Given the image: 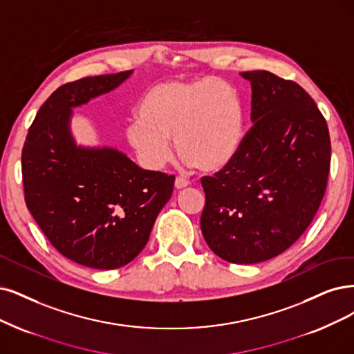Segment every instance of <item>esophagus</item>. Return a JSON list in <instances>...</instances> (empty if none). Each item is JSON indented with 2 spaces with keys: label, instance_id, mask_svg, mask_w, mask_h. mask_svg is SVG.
Returning <instances> with one entry per match:
<instances>
[{
  "label": "esophagus",
  "instance_id": "obj_1",
  "mask_svg": "<svg viewBox=\"0 0 354 354\" xmlns=\"http://www.w3.org/2000/svg\"><path fill=\"white\" fill-rule=\"evenodd\" d=\"M189 187V180H187L185 178H176L175 179V188L176 189H184Z\"/></svg>",
  "mask_w": 354,
  "mask_h": 354
}]
</instances>
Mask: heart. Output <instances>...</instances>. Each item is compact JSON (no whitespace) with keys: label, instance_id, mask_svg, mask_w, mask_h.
Returning a JSON list of instances; mask_svg holds the SVG:
<instances>
[{"label":"heart","instance_id":"1","mask_svg":"<svg viewBox=\"0 0 354 354\" xmlns=\"http://www.w3.org/2000/svg\"><path fill=\"white\" fill-rule=\"evenodd\" d=\"M125 128L128 146L149 170L163 169L176 150L188 166L223 167L238 151L243 115L238 91L213 77L167 80L151 86Z\"/></svg>","mask_w":354,"mask_h":354}]
</instances>
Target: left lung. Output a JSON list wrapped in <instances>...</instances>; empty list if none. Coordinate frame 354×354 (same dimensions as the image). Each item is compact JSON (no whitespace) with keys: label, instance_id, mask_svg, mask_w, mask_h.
Here are the masks:
<instances>
[{"label":"left lung","instance_id":"1","mask_svg":"<svg viewBox=\"0 0 354 354\" xmlns=\"http://www.w3.org/2000/svg\"><path fill=\"white\" fill-rule=\"evenodd\" d=\"M252 127L230 162L201 178V232L233 264H257L290 248L315 217L328 182L331 141L317 103L292 80L245 71Z\"/></svg>","mask_w":354,"mask_h":354}]
</instances>
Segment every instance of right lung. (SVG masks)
<instances>
[{"instance_id": "1", "label": "right lung", "mask_w": 354, "mask_h": 354, "mask_svg": "<svg viewBox=\"0 0 354 354\" xmlns=\"http://www.w3.org/2000/svg\"><path fill=\"white\" fill-rule=\"evenodd\" d=\"M133 71L58 87L36 113L21 151L24 200L52 246L96 270L131 263L174 192V175L144 170L111 147L77 146L73 108L109 93Z\"/></svg>"}]
</instances>
